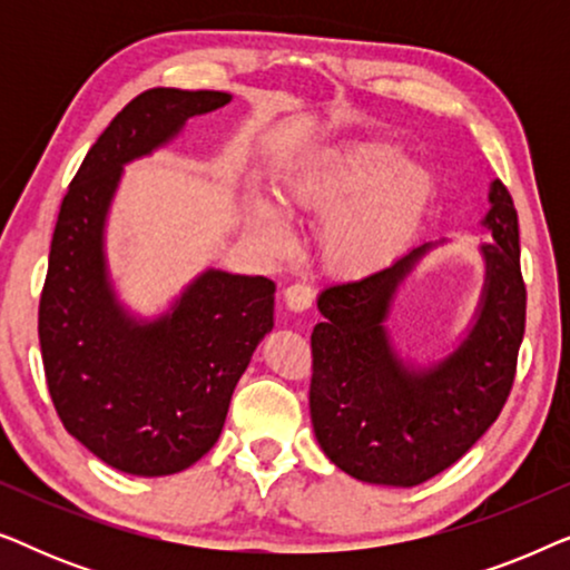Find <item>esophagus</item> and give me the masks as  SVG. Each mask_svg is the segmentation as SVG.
<instances>
[{
	"label": "esophagus",
	"mask_w": 570,
	"mask_h": 570,
	"mask_svg": "<svg viewBox=\"0 0 570 570\" xmlns=\"http://www.w3.org/2000/svg\"><path fill=\"white\" fill-rule=\"evenodd\" d=\"M285 303L291 311H306L314 303V287L306 283H293L285 287Z\"/></svg>",
	"instance_id": "obj_1"
}]
</instances>
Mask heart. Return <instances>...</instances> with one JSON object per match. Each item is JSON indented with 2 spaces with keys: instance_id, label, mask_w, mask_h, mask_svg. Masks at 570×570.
<instances>
[{
  "instance_id": "heart-1",
  "label": "heart",
  "mask_w": 570,
  "mask_h": 570,
  "mask_svg": "<svg viewBox=\"0 0 570 570\" xmlns=\"http://www.w3.org/2000/svg\"><path fill=\"white\" fill-rule=\"evenodd\" d=\"M431 181L389 142H353L326 150L285 181V202L326 220L322 256L332 272L365 277L386 267L417 228ZM248 217L272 252L291 246V228L275 199L254 194Z\"/></svg>"
}]
</instances>
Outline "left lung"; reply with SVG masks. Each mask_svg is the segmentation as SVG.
Returning <instances> with one entry per match:
<instances>
[{
	"label": "left lung",
	"mask_w": 570,
	"mask_h": 570,
	"mask_svg": "<svg viewBox=\"0 0 570 570\" xmlns=\"http://www.w3.org/2000/svg\"><path fill=\"white\" fill-rule=\"evenodd\" d=\"M482 225L493 240L472 330L443 361L404 363L384 322L396 287L435 244H423L368 277L318 295L324 322L311 334V423L324 454L350 478L412 488L462 459L509 400L524 340L527 287L519 217L505 186L490 184Z\"/></svg>",
	"instance_id": "1"
}]
</instances>
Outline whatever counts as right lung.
<instances>
[{
    "mask_svg": "<svg viewBox=\"0 0 570 570\" xmlns=\"http://www.w3.org/2000/svg\"><path fill=\"white\" fill-rule=\"evenodd\" d=\"M230 92L153 88L129 100L85 155L61 202L38 306L57 415L108 466L163 478L220 439L233 389L275 326V283L207 269L155 322L129 316L108 279L104 230L127 163L170 142Z\"/></svg>",
    "mask_w": 570,
    "mask_h": 570,
    "instance_id": "obj_1",
    "label": "right lung"
}]
</instances>
